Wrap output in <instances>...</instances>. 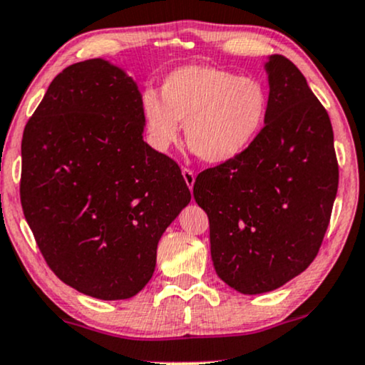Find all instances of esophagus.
Listing matches in <instances>:
<instances>
[{"mask_svg":"<svg viewBox=\"0 0 365 365\" xmlns=\"http://www.w3.org/2000/svg\"><path fill=\"white\" fill-rule=\"evenodd\" d=\"M182 175H183V180H185L187 187L192 190V188H194V183H195V173L190 168H182Z\"/></svg>","mask_w":365,"mask_h":365,"instance_id":"obj_1","label":"esophagus"}]
</instances>
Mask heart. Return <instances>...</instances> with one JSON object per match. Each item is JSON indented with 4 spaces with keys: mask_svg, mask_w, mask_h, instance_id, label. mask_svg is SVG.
<instances>
[{
    "mask_svg": "<svg viewBox=\"0 0 365 365\" xmlns=\"http://www.w3.org/2000/svg\"><path fill=\"white\" fill-rule=\"evenodd\" d=\"M269 91L253 76L214 66H183L166 76L161 96L140 98L149 140L166 151L185 122L187 146L207 163H226L252 146L269 115Z\"/></svg>",
    "mask_w": 365,
    "mask_h": 365,
    "instance_id": "1",
    "label": "heart"
}]
</instances>
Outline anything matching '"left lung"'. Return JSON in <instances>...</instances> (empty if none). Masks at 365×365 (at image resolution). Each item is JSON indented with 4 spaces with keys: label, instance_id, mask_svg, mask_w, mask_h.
Segmentation results:
<instances>
[{
    "label": "left lung",
    "instance_id": "left-lung-1",
    "mask_svg": "<svg viewBox=\"0 0 365 365\" xmlns=\"http://www.w3.org/2000/svg\"><path fill=\"white\" fill-rule=\"evenodd\" d=\"M269 115L235 160L197 175L214 269L241 294L274 291L314 260L330 225L338 161L327 110L287 57L272 56Z\"/></svg>",
    "mask_w": 365,
    "mask_h": 365
}]
</instances>
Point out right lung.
I'll list each match as a JSON object with an SVG mask.
<instances>
[{
  "label": "right lung",
  "mask_w": 365,
  "mask_h": 365,
  "mask_svg": "<svg viewBox=\"0 0 365 365\" xmlns=\"http://www.w3.org/2000/svg\"><path fill=\"white\" fill-rule=\"evenodd\" d=\"M143 134L138 86L103 59L57 74L24 130L25 219L49 269L96 299L149 282L158 241L190 202L177 161Z\"/></svg>",
  "instance_id": "obj_1"
}]
</instances>
